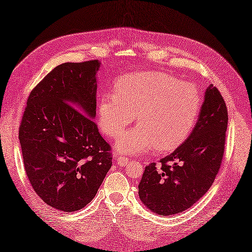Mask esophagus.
I'll return each instance as SVG.
<instances>
[{
	"label": "esophagus",
	"mask_w": 252,
	"mask_h": 252,
	"mask_svg": "<svg viewBox=\"0 0 252 252\" xmlns=\"http://www.w3.org/2000/svg\"><path fill=\"white\" fill-rule=\"evenodd\" d=\"M117 161H118V163H119L120 165L125 166V165H127V163H128L129 159H128L127 157H123V156H120V157H118Z\"/></svg>",
	"instance_id": "1"
}]
</instances>
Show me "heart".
Masks as SVG:
<instances>
[{"label":"heart","mask_w":252,"mask_h":252,"mask_svg":"<svg viewBox=\"0 0 252 252\" xmlns=\"http://www.w3.org/2000/svg\"><path fill=\"white\" fill-rule=\"evenodd\" d=\"M117 95L108 93L98 103V123L107 135L118 138L137 115L139 126L118 141L120 152L165 153L178 147L194 129L201 111L196 86L180 83L160 72L126 74L115 83Z\"/></svg>","instance_id":"heart-1"}]
</instances>
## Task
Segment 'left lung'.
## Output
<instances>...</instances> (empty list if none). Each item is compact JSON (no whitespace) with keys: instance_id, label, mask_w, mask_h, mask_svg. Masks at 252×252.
Here are the masks:
<instances>
[{"instance_id":"8db88e82","label":"left lung","mask_w":252,"mask_h":252,"mask_svg":"<svg viewBox=\"0 0 252 252\" xmlns=\"http://www.w3.org/2000/svg\"><path fill=\"white\" fill-rule=\"evenodd\" d=\"M228 111L210 85L195 128L175 151L145 167L139 196L153 212L168 216L191 208L212 186L225 152Z\"/></svg>"}]
</instances>
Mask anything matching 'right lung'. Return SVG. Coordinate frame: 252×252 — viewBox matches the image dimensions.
<instances>
[{
    "instance_id": "add662e5",
    "label": "right lung",
    "mask_w": 252,
    "mask_h": 252,
    "mask_svg": "<svg viewBox=\"0 0 252 252\" xmlns=\"http://www.w3.org/2000/svg\"><path fill=\"white\" fill-rule=\"evenodd\" d=\"M99 61L66 63L33 88L19 127L24 168L47 205L64 212L86 207L112 164L96 114Z\"/></svg>"
}]
</instances>
